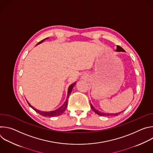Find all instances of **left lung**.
<instances>
[{"instance_id": "1", "label": "left lung", "mask_w": 153, "mask_h": 153, "mask_svg": "<svg viewBox=\"0 0 153 153\" xmlns=\"http://www.w3.org/2000/svg\"><path fill=\"white\" fill-rule=\"evenodd\" d=\"M116 51L117 52H125V51L122 48L120 47V46L119 45H117V49L116 50ZM90 105H91V109L93 110L94 112H95L97 114L99 115V116H117L119 114H120L121 112L120 113H115V114H113V113H102L99 111H98L97 110H96V109L93 106V105L91 104V103H90Z\"/></svg>"}]
</instances>
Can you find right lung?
I'll use <instances>...</instances> for the list:
<instances>
[{"mask_svg": "<svg viewBox=\"0 0 153 153\" xmlns=\"http://www.w3.org/2000/svg\"><path fill=\"white\" fill-rule=\"evenodd\" d=\"M48 39V37H47V38H46V39H45L42 40V41L39 42L36 45L40 44V43H42L43 41H45L46 39ZM76 82H75L74 83H72V84L68 87V93H67V97L66 100H65V102H64V103H63L60 108H59L58 109H57V110H54V111H40V110H37V109H36V108H34L33 106H32L30 105V103L27 100V101L28 105H30V106L31 108H32L34 111H36L37 113H38L39 114L42 115V116L51 117H55V116H60V115L62 114L63 113V112L65 111V110H66V108H67V107L68 100L69 96H70V94H71V91H72V90H73V88H74V86L75 85H76Z\"/></svg>", "mask_w": 153, "mask_h": 153, "instance_id": "add662e5", "label": "right lung"}]
</instances>
